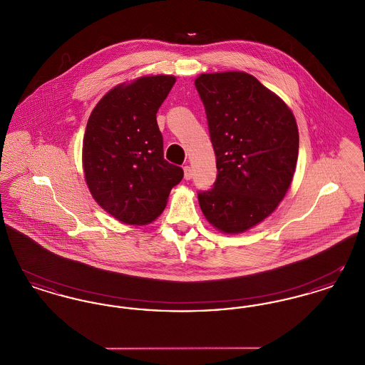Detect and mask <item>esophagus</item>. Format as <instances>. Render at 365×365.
I'll return each mask as SVG.
<instances>
[{
    "label": "esophagus",
    "mask_w": 365,
    "mask_h": 365,
    "mask_svg": "<svg viewBox=\"0 0 365 365\" xmlns=\"http://www.w3.org/2000/svg\"><path fill=\"white\" fill-rule=\"evenodd\" d=\"M183 171H185V179L190 180L191 178H192V170H191L190 165H185Z\"/></svg>",
    "instance_id": "esophagus-1"
}]
</instances>
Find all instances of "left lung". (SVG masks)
<instances>
[{
    "instance_id": "8db88e82",
    "label": "left lung",
    "mask_w": 365,
    "mask_h": 365,
    "mask_svg": "<svg viewBox=\"0 0 365 365\" xmlns=\"http://www.w3.org/2000/svg\"><path fill=\"white\" fill-rule=\"evenodd\" d=\"M195 88L205 106L217 176L198 202L212 226L238 234L269 216L289 189L298 128L289 106L246 72L202 73Z\"/></svg>"
}]
</instances>
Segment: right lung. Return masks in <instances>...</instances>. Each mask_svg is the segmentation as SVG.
Instances as JSON below:
<instances>
[{"label":"right lung","mask_w":365,"mask_h":365,"mask_svg":"<svg viewBox=\"0 0 365 365\" xmlns=\"http://www.w3.org/2000/svg\"><path fill=\"white\" fill-rule=\"evenodd\" d=\"M170 75L143 76L106 93L83 138V170L93 198L125 225H148L163 212L183 170L164 160L156 113L174 86Z\"/></svg>","instance_id":"add662e5"}]
</instances>
